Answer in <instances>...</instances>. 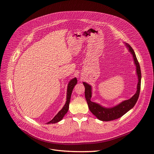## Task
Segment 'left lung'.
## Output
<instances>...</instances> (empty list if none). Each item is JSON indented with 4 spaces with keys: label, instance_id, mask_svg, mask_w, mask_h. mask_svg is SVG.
<instances>
[{
    "label": "left lung",
    "instance_id": "8db88e82",
    "mask_svg": "<svg viewBox=\"0 0 154 154\" xmlns=\"http://www.w3.org/2000/svg\"><path fill=\"white\" fill-rule=\"evenodd\" d=\"M124 43L128 52L132 54L133 57L134 62L136 66V74L137 77H138L137 91L131 99L123 100L122 102L116 105V106L113 107H106L98 103L91 101L92 94V86L85 82H83V84L85 87V97L88 108H89L90 111L97 118L102 121H110L123 116L127 112L131 110L134 107L137 100L139 99L142 78L140 65L138 60H137L135 52L132 47L127 43Z\"/></svg>",
    "mask_w": 154,
    "mask_h": 154
}]
</instances>
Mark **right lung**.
Wrapping results in <instances>:
<instances>
[{
    "label": "right lung",
    "instance_id": "1",
    "mask_svg": "<svg viewBox=\"0 0 154 154\" xmlns=\"http://www.w3.org/2000/svg\"><path fill=\"white\" fill-rule=\"evenodd\" d=\"M77 80L76 77L73 78L72 79H71L68 85H67V98H66V103L63 106V107H62V109L57 113V114L51 121L50 122H47V124H55L59 122H60V120H62L63 117H64V116L66 114V113L68 112L69 108V103H70V97H71V95H72V92L73 89L75 87V85L77 84Z\"/></svg>",
    "mask_w": 154,
    "mask_h": 154
}]
</instances>
